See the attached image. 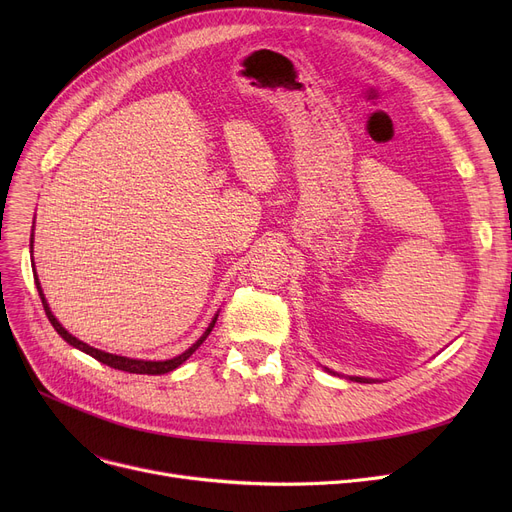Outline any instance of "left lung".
Here are the masks:
<instances>
[{
  "instance_id": "8db88e82",
  "label": "left lung",
  "mask_w": 512,
  "mask_h": 512,
  "mask_svg": "<svg viewBox=\"0 0 512 512\" xmlns=\"http://www.w3.org/2000/svg\"><path fill=\"white\" fill-rule=\"evenodd\" d=\"M326 371H330V373H334L332 369H328V367H324ZM334 375H338V373H334ZM346 380H351V382H361V384H371V382H378V380H371V378H359V375H344Z\"/></svg>"
}]
</instances>
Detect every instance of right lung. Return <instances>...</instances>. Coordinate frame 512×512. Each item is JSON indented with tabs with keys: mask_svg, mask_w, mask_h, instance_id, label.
<instances>
[{
	"mask_svg": "<svg viewBox=\"0 0 512 512\" xmlns=\"http://www.w3.org/2000/svg\"><path fill=\"white\" fill-rule=\"evenodd\" d=\"M33 230H35V222H33ZM31 253H33V238H31ZM33 276H35V286H37V290H39V297H41V303H43V309H45V315H47V319L51 321V326H53V330H56L70 346H74V348H78V351H83V353H87V355H91L93 359H97L99 363H103V365H107V367H114V369H120V371H128V373H141V375H164V373H170V371H174L176 367H180L188 357H191L197 348L205 342V338L211 334V330H213V326H215V321H218V313H215L213 317H211V324L207 326V330L201 334V338L193 344V346H188L184 353H180L178 357H174V359H166V361H145V359H130V357H122V355H112V353H105V351H99V348H95V346H91V344H87V342H83V340H78L76 336H72L60 321H58V317L51 313V309H49V303H47V299H45V294H43V288H41V282H39V278H37V270H35V261H33Z\"/></svg>",
	"mask_w": 512,
	"mask_h": 512,
	"instance_id": "right-lung-1",
	"label": "right lung"
}]
</instances>
